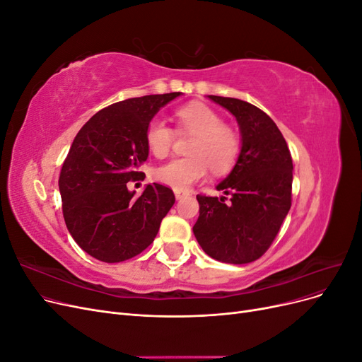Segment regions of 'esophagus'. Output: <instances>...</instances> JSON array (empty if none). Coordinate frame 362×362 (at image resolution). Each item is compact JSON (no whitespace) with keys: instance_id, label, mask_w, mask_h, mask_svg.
Returning a JSON list of instances; mask_svg holds the SVG:
<instances>
[{"instance_id":"34e87169","label":"esophagus","mask_w":362,"mask_h":362,"mask_svg":"<svg viewBox=\"0 0 362 362\" xmlns=\"http://www.w3.org/2000/svg\"><path fill=\"white\" fill-rule=\"evenodd\" d=\"M185 196H189V192H182V190H175V198L182 199Z\"/></svg>"}]
</instances>
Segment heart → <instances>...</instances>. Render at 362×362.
<instances>
[{"mask_svg":"<svg viewBox=\"0 0 362 362\" xmlns=\"http://www.w3.org/2000/svg\"><path fill=\"white\" fill-rule=\"evenodd\" d=\"M178 133L193 136L187 146L189 157L175 158L154 169V178L175 190H187L205 178L208 168L217 175L234 168L242 151L238 133L223 124L222 116L211 107L192 103L175 112ZM145 140L148 149L157 158L169 156L175 131L161 119H152Z\"/></svg>","mask_w":362,"mask_h":362,"instance_id":"obj_1","label":"heart"}]
</instances>
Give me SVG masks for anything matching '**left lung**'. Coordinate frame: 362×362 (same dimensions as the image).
<instances>
[{
    "label": "left lung",
    "mask_w": 362,
    "mask_h": 362,
    "mask_svg": "<svg viewBox=\"0 0 362 362\" xmlns=\"http://www.w3.org/2000/svg\"><path fill=\"white\" fill-rule=\"evenodd\" d=\"M208 98L235 116L242 151L231 173L216 187L225 196H196L199 217L193 234L206 255L246 264L264 255L288 214L293 160L279 128L258 107L235 98Z\"/></svg>",
    "instance_id": "1"
}]
</instances>
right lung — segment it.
<instances>
[{"label": "right lung", "instance_id": "1", "mask_svg": "<svg viewBox=\"0 0 362 362\" xmlns=\"http://www.w3.org/2000/svg\"><path fill=\"white\" fill-rule=\"evenodd\" d=\"M180 95H146L112 104L93 115L75 136L59 189L68 231L90 257L120 262L154 242L175 194L154 182L134 196L127 182L144 175L139 168L149 156L145 134L151 119Z\"/></svg>", "mask_w": 362, "mask_h": 362}]
</instances>
